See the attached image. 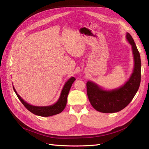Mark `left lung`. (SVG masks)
I'll return each instance as SVG.
<instances>
[{"label":"left lung","mask_w":149,"mask_h":149,"mask_svg":"<svg viewBox=\"0 0 149 149\" xmlns=\"http://www.w3.org/2000/svg\"><path fill=\"white\" fill-rule=\"evenodd\" d=\"M126 39L131 45L134 66L128 80L122 86L106 90L93 81L86 83L88 99L94 109L101 113H116L131 102L140 87L141 81V59L140 53L131 34L126 33Z\"/></svg>","instance_id":"1"}]
</instances>
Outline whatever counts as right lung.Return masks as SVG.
<instances>
[{"instance_id":"right-lung-1","label":"right lung","mask_w":149,"mask_h":149,"mask_svg":"<svg viewBox=\"0 0 149 149\" xmlns=\"http://www.w3.org/2000/svg\"><path fill=\"white\" fill-rule=\"evenodd\" d=\"M75 79L74 77H72L66 82L64 86L61 90V94H60L59 98L58 101L54 104L50 106H33L31 104L27 103L24 99H22L21 97L19 95L17 91L15 89L14 86H13L15 92L17 95L19 100L23 104V105L30 112L40 116H50L57 115L61 113L63 109L66 107V102H67V97L69 93V91L70 90L72 85L74 83Z\"/></svg>"}]
</instances>
